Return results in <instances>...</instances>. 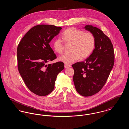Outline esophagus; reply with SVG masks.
<instances>
[{
	"label": "esophagus",
	"instance_id": "34e87169",
	"mask_svg": "<svg viewBox=\"0 0 129 129\" xmlns=\"http://www.w3.org/2000/svg\"><path fill=\"white\" fill-rule=\"evenodd\" d=\"M64 67H65V68H68L71 67V66L67 65V64H65Z\"/></svg>",
	"mask_w": 129,
	"mask_h": 129
}]
</instances>
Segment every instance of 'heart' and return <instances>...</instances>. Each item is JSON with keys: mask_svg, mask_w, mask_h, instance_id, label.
I'll use <instances>...</instances> for the list:
<instances>
[{"mask_svg": "<svg viewBox=\"0 0 129 129\" xmlns=\"http://www.w3.org/2000/svg\"><path fill=\"white\" fill-rule=\"evenodd\" d=\"M62 39L67 43H72L70 54L65 53L60 55L59 60L65 64H71L81 58H86L90 55L95 47V38L92 33L85 32L74 27H69L64 31ZM53 47L57 53H61L63 51V44L59 39L55 40Z\"/></svg>", "mask_w": 129, "mask_h": 129, "instance_id": "obj_1", "label": "heart"}]
</instances>
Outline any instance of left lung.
Here are the masks:
<instances>
[{"mask_svg":"<svg viewBox=\"0 0 129 129\" xmlns=\"http://www.w3.org/2000/svg\"><path fill=\"white\" fill-rule=\"evenodd\" d=\"M95 38V49L84 61L77 62L72 67L75 89L83 96H90L104 86L114 64L113 44L103 31L92 25L84 27Z\"/></svg>","mask_w":129,"mask_h":129,"instance_id":"1","label":"left lung"}]
</instances>
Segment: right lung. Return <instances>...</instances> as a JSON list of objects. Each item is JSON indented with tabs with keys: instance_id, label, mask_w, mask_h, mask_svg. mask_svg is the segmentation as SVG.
Returning a JSON list of instances; mask_svg holds the SVG:
<instances>
[{
	"instance_id": "1",
	"label": "right lung",
	"mask_w": 129,
	"mask_h": 129,
	"mask_svg": "<svg viewBox=\"0 0 129 129\" xmlns=\"http://www.w3.org/2000/svg\"><path fill=\"white\" fill-rule=\"evenodd\" d=\"M61 29L54 25H37L18 45L19 73L28 89L37 95L44 96L52 92L57 74L64 68L62 62L46 64L56 58L49 43Z\"/></svg>"
}]
</instances>
